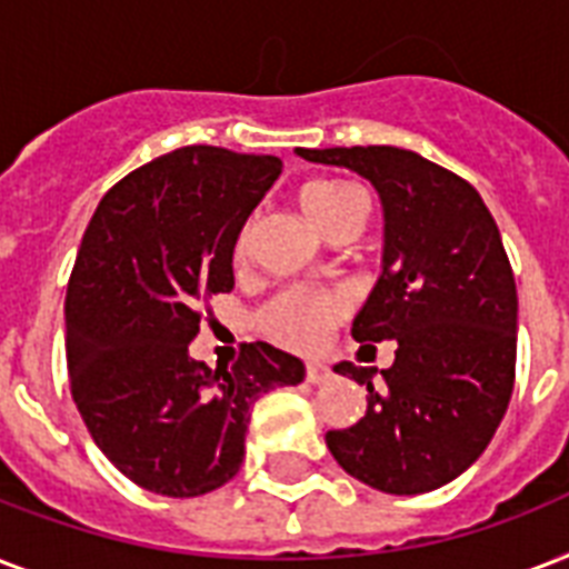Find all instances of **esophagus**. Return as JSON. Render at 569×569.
I'll return each mask as SVG.
<instances>
[{
    "label": "esophagus",
    "mask_w": 569,
    "mask_h": 569,
    "mask_svg": "<svg viewBox=\"0 0 569 569\" xmlns=\"http://www.w3.org/2000/svg\"><path fill=\"white\" fill-rule=\"evenodd\" d=\"M330 369L328 366H321V363H307V383H312V387H316V383H325V380H330Z\"/></svg>",
    "instance_id": "esophagus-1"
}]
</instances>
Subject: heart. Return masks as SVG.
Returning <instances> with one entry per match:
<instances>
[{
  "instance_id": "1",
  "label": "heart",
  "mask_w": 569,
  "mask_h": 569,
  "mask_svg": "<svg viewBox=\"0 0 569 569\" xmlns=\"http://www.w3.org/2000/svg\"><path fill=\"white\" fill-rule=\"evenodd\" d=\"M301 206L307 218L325 236H330L348 218H355V214L363 218L366 212L363 194L351 182L342 180H316L310 186H303ZM250 241H253V221H244L239 236H236V244H232V257H248ZM342 312H346V298L342 295L289 289V292H280L262 307L259 325H262L268 337L280 339L286 346L312 348L319 346V339L325 337V330L333 321L342 319Z\"/></svg>"
}]
</instances>
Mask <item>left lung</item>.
<instances>
[{
	"instance_id": "1",
	"label": "left lung",
	"mask_w": 569,
	"mask_h": 569,
	"mask_svg": "<svg viewBox=\"0 0 569 569\" xmlns=\"http://www.w3.org/2000/svg\"><path fill=\"white\" fill-rule=\"evenodd\" d=\"M295 153L372 182L383 206V274L357 312V342L396 339V363L333 366L369 389L363 419L328 449L380 493L437 490L481 458L513 392L517 283L493 214L467 180L401 147Z\"/></svg>"
}]
</instances>
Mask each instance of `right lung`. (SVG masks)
I'll list each match as a JSON object with an SVG mask.
<instances>
[{
    "mask_svg": "<svg viewBox=\"0 0 569 569\" xmlns=\"http://www.w3.org/2000/svg\"><path fill=\"white\" fill-rule=\"evenodd\" d=\"M277 156L180 147L97 206L67 283L70 392L93 442L144 490L191 499L244 460L250 407L303 363L250 342L232 369L189 355L197 303L232 289L241 223L280 177Z\"/></svg>",
    "mask_w": 569,
    "mask_h": 569,
    "instance_id": "1",
    "label": "right lung"
}]
</instances>
